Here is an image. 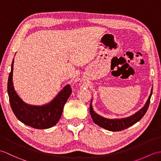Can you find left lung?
Instances as JSON below:
<instances>
[{
    "instance_id": "obj_1",
    "label": "left lung",
    "mask_w": 161,
    "mask_h": 161,
    "mask_svg": "<svg viewBox=\"0 0 161 161\" xmlns=\"http://www.w3.org/2000/svg\"><path fill=\"white\" fill-rule=\"evenodd\" d=\"M152 95V89L151 91V93H150L149 99L147 100V101L144 107H142L141 110L138 111V112H136L135 114H133V115L130 116V117H128V118H122V119H114L104 118L103 117H102V116L99 115L98 114H97L95 112H94L93 107H92L91 103L90 104V114L91 115V118L93 119V122H95V124L101 126V127L111 131H122V130L127 129L128 127H129V126L136 124V122H138L140 119H141L143 116L145 115L148 109Z\"/></svg>"
}]
</instances>
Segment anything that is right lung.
Returning a JSON list of instances; mask_svg holds the SVG:
<instances>
[{
  "mask_svg": "<svg viewBox=\"0 0 161 161\" xmlns=\"http://www.w3.org/2000/svg\"><path fill=\"white\" fill-rule=\"evenodd\" d=\"M13 64L8 82V92L11 108L17 119L31 127L45 129L55 125L62 114L64 104L72 93L70 85H66L56 97L46 105L37 107L25 104L14 89L12 83Z\"/></svg>",
  "mask_w": 161,
  "mask_h": 161,
  "instance_id": "add662e5",
  "label": "right lung"
}]
</instances>
